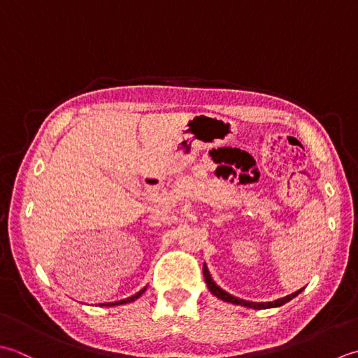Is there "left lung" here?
<instances>
[{
    "instance_id": "1",
    "label": "left lung",
    "mask_w": 358,
    "mask_h": 358,
    "mask_svg": "<svg viewBox=\"0 0 358 358\" xmlns=\"http://www.w3.org/2000/svg\"><path fill=\"white\" fill-rule=\"evenodd\" d=\"M202 271H203V278H206V282H207V287H208V290H210L211 294H213L215 296H217V298H220V300H222V301H227V303H231V304H238V306H244V308H250V309H271V308H280V306L289 303L290 300H294V298H295L298 294H301L303 289H304V287H303V289H300V290L294 292V294H290V295L284 296V298H278V300H275V301H268V303H253V301L241 300V298L233 296V295L229 294V292H225L224 289H221L220 286H217V284L213 281V278H211V275H210V272H208L207 264H203Z\"/></svg>"
}]
</instances>
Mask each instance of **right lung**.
I'll use <instances>...</instances> for the list:
<instances>
[{"mask_svg": "<svg viewBox=\"0 0 358 358\" xmlns=\"http://www.w3.org/2000/svg\"><path fill=\"white\" fill-rule=\"evenodd\" d=\"M147 290V287H143L141 292H137V294H134L133 296H129V298H125V300H120V301H114V303H101V304H99V306H119V304H127V303H131V301H134V300H137L138 296H141L143 292Z\"/></svg>", "mask_w": 358, "mask_h": 358, "instance_id": "add662e5", "label": "right lung"}]
</instances>
